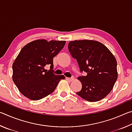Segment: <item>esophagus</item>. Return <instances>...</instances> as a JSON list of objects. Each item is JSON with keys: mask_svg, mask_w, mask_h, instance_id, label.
<instances>
[{"mask_svg": "<svg viewBox=\"0 0 132 132\" xmlns=\"http://www.w3.org/2000/svg\"><path fill=\"white\" fill-rule=\"evenodd\" d=\"M66 79L69 80V81H73V80H74V77H67Z\"/></svg>", "mask_w": 132, "mask_h": 132, "instance_id": "obj_1", "label": "esophagus"}]
</instances>
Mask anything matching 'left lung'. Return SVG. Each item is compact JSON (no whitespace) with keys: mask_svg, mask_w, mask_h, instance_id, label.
<instances>
[{"mask_svg":"<svg viewBox=\"0 0 132 132\" xmlns=\"http://www.w3.org/2000/svg\"><path fill=\"white\" fill-rule=\"evenodd\" d=\"M68 49L76 59L80 71L87 73L86 76L78 77L82 88L77 94L90 102L103 99L112 90L118 79L114 56L104 44L93 40L70 41Z\"/></svg>","mask_w":132,"mask_h":132,"instance_id":"8db88e82","label":"left lung"}]
</instances>
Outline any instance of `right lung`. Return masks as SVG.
I'll return each mask as SVG.
<instances>
[{
	"mask_svg": "<svg viewBox=\"0 0 132 132\" xmlns=\"http://www.w3.org/2000/svg\"><path fill=\"white\" fill-rule=\"evenodd\" d=\"M64 41L38 39L21 49L13 64V80L22 94L31 100H39L53 92L63 75L53 71V58L64 47ZM46 65L50 70L44 69Z\"/></svg>",
	"mask_w": 132,
	"mask_h": 132,
	"instance_id": "1",
	"label": "right lung"
}]
</instances>
